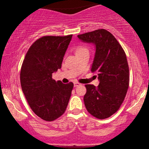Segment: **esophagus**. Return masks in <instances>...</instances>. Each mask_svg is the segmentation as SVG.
Masks as SVG:
<instances>
[{
	"instance_id": "1",
	"label": "esophagus",
	"mask_w": 149,
	"mask_h": 149,
	"mask_svg": "<svg viewBox=\"0 0 149 149\" xmlns=\"http://www.w3.org/2000/svg\"><path fill=\"white\" fill-rule=\"evenodd\" d=\"M81 84L79 83H77V82H76V83H74V87H77V86H79V85H80Z\"/></svg>"
}]
</instances>
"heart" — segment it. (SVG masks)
Returning <instances> with one entry per match:
<instances>
[{"instance_id":"1","label":"heart","mask_w":149,"mask_h":149,"mask_svg":"<svg viewBox=\"0 0 149 149\" xmlns=\"http://www.w3.org/2000/svg\"><path fill=\"white\" fill-rule=\"evenodd\" d=\"M86 50L88 51V48H87L86 47H84V46H80V47H78V48L76 49V53L83 52V51H86Z\"/></svg>"}]
</instances>
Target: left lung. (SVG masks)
I'll list each match as a JSON object with an SVG mask.
<instances>
[{
  "label": "left lung",
  "instance_id": "1",
  "mask_svg": "<svg viewBox=\"0 0 149 149\" xmlns=\"http://www.w3.org/2000/svg\"><path fill=\"white\" fill-rule=\"evenodd\" d=\"M78 37L96 45L91 71L97 73L100 84L85 85V106L94 117L106 119L118 111L127 94L130 72L125 52L113 35L103 29Z\"/></svg>",
  "mask_w": 149,
  "mask_h": 149
}]
</instances>
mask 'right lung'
<instances>
[{"instance_id": "obj_1", "label": "right lung", "mask_w": 149, "mask_h": 149, "mask_svg": "<svg viewBox=\"0 0 149 149\" xmlns=\"http://www.w3.org/2000/svg\"><path fill=\"white\" fill-rule=\"evenodd\" d=\"M72 34L45 36L32 44L22 63L20 83L29 105L40 118L53 121L64 114L73 83L64 84L52 78L61 67Z\"/></svg>"}]
</instances>
